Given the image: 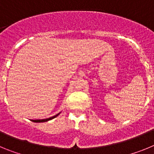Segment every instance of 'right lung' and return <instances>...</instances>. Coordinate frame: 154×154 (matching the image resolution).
<instances>
[{
	"label": "right lung",
	"instance_id": "right-lung-1",
	"mask_svg": "<svg viewBox=\"0 0 154 154\" xmlns=\"http://www.w3.org/2000/svg\"><path fill=\"white\" fill-rule=\"evenodd\" d=\"M61 112H59V113L56 114L55 116H51V117H49V118H48V119H31V121L32 122H34V123H44V122H48V121H49L51 120V119H54V118L57 117L59 114H60Z\"/></svg>",
	"mask_w": 154,
	"mask_h": 154
}]
</instances>
